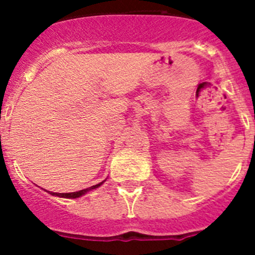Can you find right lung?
<instances>
[{
    "label": "right lung",
    "mask_w": 255,
    "mask_h": 255,
    "mask_svg": "<svg viewBox=\"0 0 255 255\" xmlns=\"http://www.w3.org/2000/svg\"><path fill=\"white\" fill-rule=\"evenodd\" d=\"M103 184L102 182H100V184H97V185H93L91 186V188H87V189H83V190H79V191H74V193H52V191H48L49 194L51 195H56V197H61V198H69V199H75V198H79L82 197V195L87 194L88 191L93 190V189H97L98 186H101Z\"/></svg>",
    "instance_id": "add662e5"
}]
</instances>
